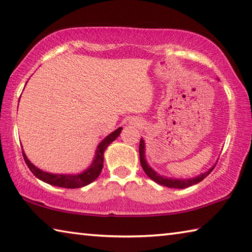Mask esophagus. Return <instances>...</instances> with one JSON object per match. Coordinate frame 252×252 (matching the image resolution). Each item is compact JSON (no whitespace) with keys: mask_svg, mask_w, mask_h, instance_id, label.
<instances>
[{"mask_svg":"<svg viewBox=\"0 0 252 252\" xmlns=\"http://www.w3.org/2000/svg\"><path fill=\"white\" fill-rule=\"evenodd\" d=\"M136 126H140V125H138V123H136Z\"/></svg>","mask_w":252,"mask_h":252,"instance_id":"esophagus-1","label":"esophagus"}]
</instances>
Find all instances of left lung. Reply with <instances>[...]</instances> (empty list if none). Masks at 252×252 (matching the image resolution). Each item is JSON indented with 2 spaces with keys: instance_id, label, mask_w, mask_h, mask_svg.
Instances as JSON below:
<instances>
[{
  "instance_id": "obj_1",
  "label": "left lung",
  "mask_w": 252,
  "mask_h": 252,
  "mask_svg": "<svg viewBox=\"0 0 252 252\" xmlns=\"http://www.w3.org/2000/svg\"><path fill=\"white\" fill-rule=\"evenodd\" d=\"M139 153H140L141 166H142V168H143V171L145 172L146 175H148L151 180L154 181L155 183H158V184L170 187V189H186V187H189L191 185L197 184V183L202 182L205 177H207L210 174V172L214 170V167L216 166V164H215V165L210 167L207 172L202 173L200 175L193 177V178H187V180H184V178H172V177L159 175L158 173L155 172L153 168L149 165L148 162H146V159H145V143H144V140L142 138L140 140Z\"/></svg>"
}]
</instances>
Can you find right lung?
Listing matches in <instances>:
<instances>
[{"label": "right lung", "instance_id": "add662e5", "mask_svg": "<svg viewBox=\"0 0 252 252\" xmlns=\"http://www.w3.org/2000/svg\"><path fill=\"white\" fill-rule=\"evenodd\" d=\"M122 127H118L116 131H113L112 133L106 136L97 146L95 150L94 158L91 162L90 166L85 170L84 172L78 174H54L44 172L40 168L36 167L33 163L27 158L26 154L23 151V157H24L26 165L29 166L31 172L38 178V180L47 183L49 185L63 187V189H79V187H84L86 185H89L90 183H93L95 178H97L103 167V154L104 151L109 146V144L116 140L119 134L121 133Z\"/></svg>", "mask_w": 252, "mask_h": 252}]
</instances>
